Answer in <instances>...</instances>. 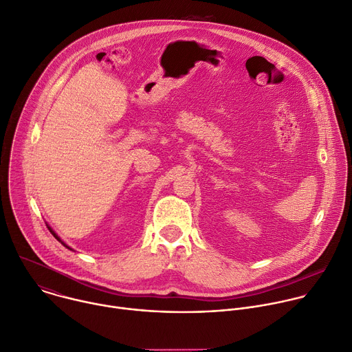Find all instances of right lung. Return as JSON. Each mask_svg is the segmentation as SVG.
Segmentation results:
<instances>
[{
    "instance_id": "1",
    "label": "right lung",
    "mask_w": 352,
    "mask_h": 352,
    "mask_svg": "<svg viewBox=\"0 0 352 352\" xmlns=\"http://www.w3.org/2000/svg\"><path fill=\"white\" fill-rule=\"evenodd\" d=\"M48 229H50V232H51V233H52V236H54V237H55V239H56V240H58V241H60V243H62V244H63V245H65V247H66V248H69V250H72V248H70V247H69V245H66V244H65V243H63V241H62V240H60V239H59V237H58V234H56V233H55V232H54V230H52V229H51V228H50V226H48Z\"/></svg>"
}]
</instances>
